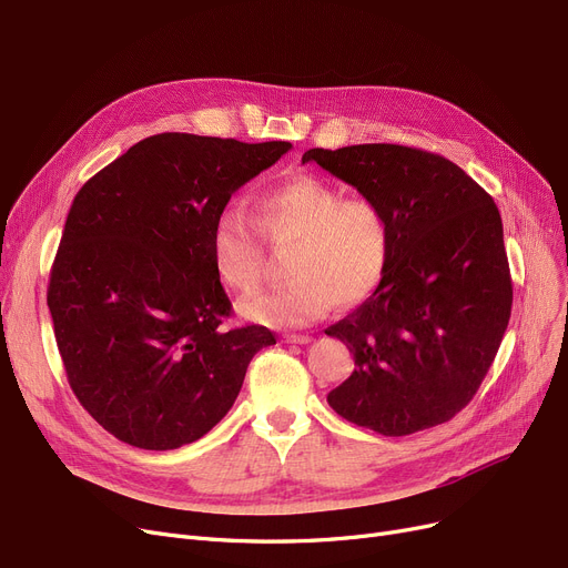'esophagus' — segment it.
<instances>
[{
  "instance_id": "obj_1",
  "label": "esophagus",
  "mask_w": 568,
  "mask_h": 568,
  "mask_svg": "<svg viewBox=\"0 0 568 568\" xmlns=\"http://www.w3.org/2000/svg\"><path fill=\"white\" fill-rule=\"evenodd\" d=\"M283 338H285V343H308L311 341L308 334H285Z\"/></svg>"
}]
</instances>
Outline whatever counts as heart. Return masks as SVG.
<instances>
[{"mask_svg":"<svg viewBox=\"0 0 568 568\" xmlns=\"http://www.w3.org/2000/svg\"><path fill=\"white\" fill-rule=\"evenodd\" d=\"M257 223L241 206H225L211 230L215 276L236 294H253L264 278V248H285L290 281L245 300L241 313L271 327H304L332 304L357 306L381 287L392 255V225L372 196L345 192L313 174L257 196ZM261 230H256V225Z\"/></svg>","mask_w":568,"mask_h":568,"instance_id":"b5f03b06","label":"heart"}]
</instances>
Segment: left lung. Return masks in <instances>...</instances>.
<instances>
[{
  "label": "left lung",
  "mask_w": 568,
  "mask_h": 568,
  "mask_svg": "<svg viewBox=\"0 0 568 568\" xmlns=\"http://www.w3.org/2000/svg\"><path fill=\"white\" fill-rule=\"evenodd\" d=\"M376 200L392 225L381 287L327 327L355 372L327 394L383 436L448 423L474 399L510 320L513 283L495 200L455 162L397 143L311 148L302 162Z\"/></svg>",
  "instance_id": "left-lung-1"
}]
</instances>
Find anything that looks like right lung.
I'll list each match as a JSON object with an SVG mask.
<instances>
[{
  "mask_svg": "<svg viewBox=\"0 0 568 568\" xmlns=\"http://www.w3.org/2000/svg\"><path fill=\"white\" fill-rule=\"evenodd\" d=\"M290 148L164 132L73 196L48 308L73 394L118 440L174 450L202 438L232 408L253 355L276 343L262 325L225 327L232 302L211 230Z\"/></svg>",
  "mask_w": 568,
  "mask_h": 568,
  "instance_id": "obj_1",
  "label": "right lung"
}]
</instances>
